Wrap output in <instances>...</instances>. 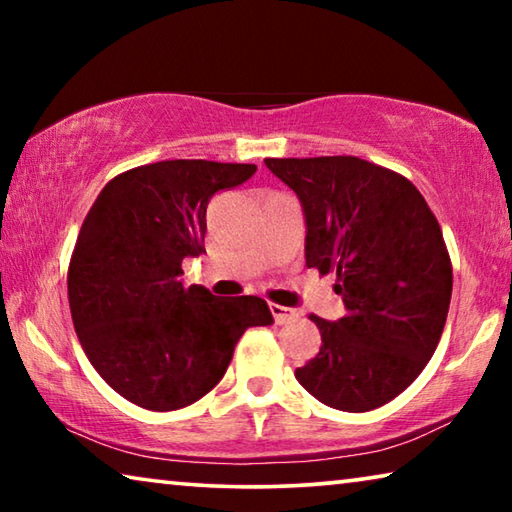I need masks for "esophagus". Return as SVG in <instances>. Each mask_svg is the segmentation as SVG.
<instances>
[{
	"instance_id": "1",
	"label": "esophagus",
	"mask_w": 512,
	"mask_h": 512,
	"mask_svg": "<svg viewBox=\"0 0 512 512\" xmlns=\"http://www.w3.org/2000/svg\"><path fill=\"white\" fill-rule=\"evenodd\" d=\"M268 309H271V314H273V320L277 325H287V323H291V320H296L298 318V314L293 309H289V307H282V305H268Z\"/></svg>"
}]
</instances>
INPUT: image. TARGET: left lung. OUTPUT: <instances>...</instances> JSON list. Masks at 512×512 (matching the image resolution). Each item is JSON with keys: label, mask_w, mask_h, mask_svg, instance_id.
Wrapping results in <instances>:
<instances>
[{"label": "left lung", "mask_w": 512, "mask_h": 512, "mask_svg": "<svg viewBox=\"0 0 512 512\" xmlns=\"http://www.w3.org/2000/svg\"><path fill=\"white\" fill-rule=\"evenodd\" d=\"M298 194L305 259L336 273L345 316L320 329V350L296 370L332 409L363 413L409 388L443 336L452 259L431 207L409 178L354 155L266 158Z\"/></svg>", "instance_id": "8db88e82"}]
</instances>
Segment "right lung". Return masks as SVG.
<instances>
[{
	"mask_svg": "<svg viewBox=\"0 0 512 512\" xmlns=\"http://www.w3.org/2000/svg\"><path fill=\"white\" fill-rule=\"evenodd\" d=\"M255 164L164 160L101 189L67 271L76 336L101 379L149 411H176L219 384L248 327L271 325L266 300L183 287V259L203 253L210 198Z\"/></svg>",
	"mask_w": 512,
	"mask_h": 512,
	"instance_id": "right-lung-1",
	"label": "right lung"
}]
</instances>
